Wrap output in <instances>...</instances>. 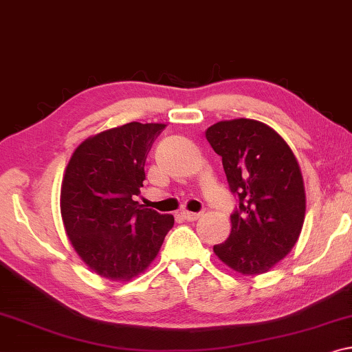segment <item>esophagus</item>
<instances>
[{
  "mask_svg": "<svg viewBox=\"0 0 352 352\" xmlns=\"http://www.w3.org/2000/svg\"><path fill=\"white\" fill-rule=\"evenodd\" d=\"M182 217L186 219V221H196V219L201 218V213H194V212H188V210H185V212H182Z\"/></svg>",
  "mask_w": 352,
  "mask_h": 352,
  "instance_id": "esophagus-1",
  "label": "esophagus"
}]
</instances>
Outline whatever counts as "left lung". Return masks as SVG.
Returning <instances> with one entry per match:
<instances>
[{
  "mask_svg": "<svg viewBox=\"0 0 352 352\" xmlns=\"http://www.w3.org/2000/svg\"><path fill=\"white\" fill-rule=\"evenodd\" d=\"M206 138L239 201L229 237L213 246L214 254L242 275L265 274L294 248L305 219L298 162L285 139L256 120L219 122Z\"/></svg>",
  "mask_w": 352,
  "mask_h": 352,
  "instance_id": "left-lung-1",
  "label": "left lung"
}]
</instances>
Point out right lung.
<instances>
[{
    "mask_svg": "<svg viewBox=\"0 0 352 352\" xmlns=\"http://www.w3.org/2000/svg\"><path fill=\"white\" fill-rule=\"evenodd\" d=\"M162 123L131 122L77 146L61 185V217L80 259L94 274L129 281L158 254L172 214L134 201L145 180V160Z\"/></svg>",
    "mask_w": 352,
    "mask_h": 352,
    "instance_id": "obj_1",
    "label": "right lung"
}]
</instances>
